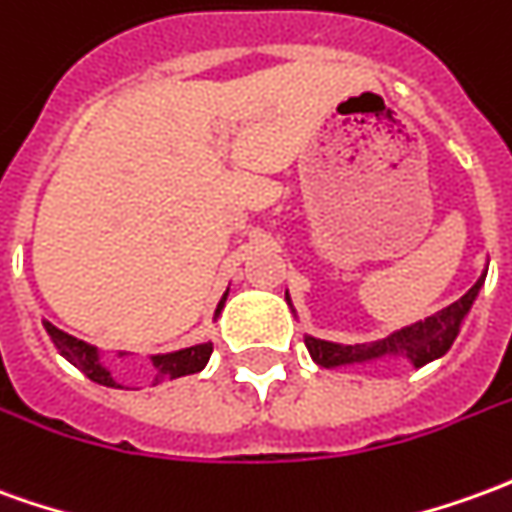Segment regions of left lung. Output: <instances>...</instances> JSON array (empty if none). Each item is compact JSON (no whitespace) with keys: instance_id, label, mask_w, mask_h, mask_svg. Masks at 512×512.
<instances>
[{"instance_id":"left-lung-1","label":"left lung","mask_w":512,"mask_h":512,"mask_svg":"<svg viewBox=\"0 0 512 512\" xmlns=\"http://www.w3.org/2000/svg\"><path fill=\"white\" fill-rule=\"evenodd\" d=\"M482 282H485V274H482L477 285L468 293H463L457 299L455 305L443 307L441 313L418 321L413 327H405V330L393 332L388 338L374 343H355V346H343V343H330V341H318V338H310L305 335V346L310 357L316 360L318 366L335 368V366H349V363H366V360H377V357L388 355H405L416 368L427 366L432 360H438L441 355L449 352V346L455 343L457 332H460V324L463 318L474 305L477 293H480ZM288 299V293H285ZM291 302V299H288Z\"/></svg>"}]
</instances>
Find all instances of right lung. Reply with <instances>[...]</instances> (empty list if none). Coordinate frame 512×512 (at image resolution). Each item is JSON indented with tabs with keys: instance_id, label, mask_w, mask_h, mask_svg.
<instances>
[{
	"instance_id": "right-lung-1",
	"label": "right lung",
	"mask_w": 512,
	"mask_h": 512,
	"mask_svg": "<svg viewBox=\"0 0 512 512\" xmlns=\"http://www.w3.org/2000/svg\"><path fill=\"white\" fill-rule=\"evenodd\" d=\"M227 302V293L221 296L219 307H216V316L221 313V307ZM46 332H49V338L55 341V346L60 349V355L69 360L71 366H77L88 377V380L99 382V385H107V388H121V382L113 380V374L107 371L102 363H99V352H96V346L91 343L80 341V338H74L69 332L57 330L52 327L49 321L44 324ZM210 352H213V343H196V346H188V349H180V352H169V355H155L152 357V366H155V382H160L163 377H185V374H196V371H202L207 366V360H210Z\"/></svg>"
}]
</instances>
